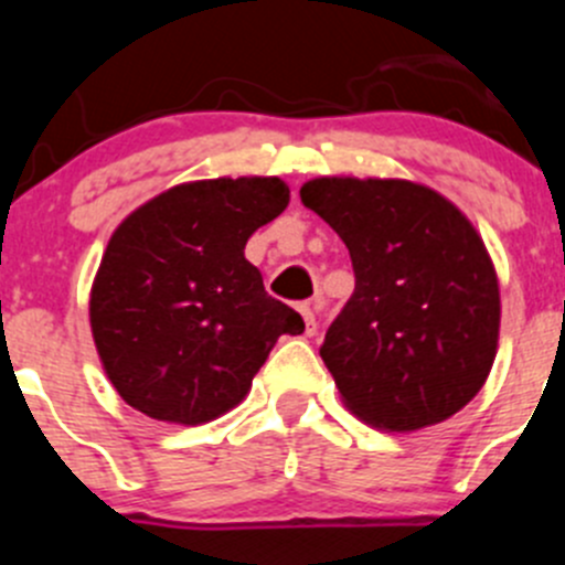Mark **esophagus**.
<instances>
[{
    "instance_id": "esophagus-1",
    "label": "esophagus",
    "mask_w": 565,
    "mask_h": 565,
    "mask_svg": "<svg viewBox=\"0 0 565 565\" xmlns=\"http://www.w3.org/2000/svg\"><path fill=\"white\" fill-rule=\"evenodd\" d=\"M300 315H303V322H306V335H315V333H317V315H315V306L303 303V306H300Z\"/></svg>"
}]
</instances>
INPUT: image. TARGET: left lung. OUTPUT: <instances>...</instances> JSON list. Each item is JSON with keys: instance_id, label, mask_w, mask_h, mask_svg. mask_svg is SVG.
<instances>
[{"instance_id": "1", "label": "left lung", "mask_w": 565, "mask_h": 565, "mask_svg": "<svg viewBox=\"0 0 565 565\" xmlns=\"http://www.w3.org/2000/svg\"><path fill=\"white\" fill-rule=\"evenodd\" d=\"M300 202L350 248L355 292L319 355L366 424L413 431L459 413L498 352L500 292L470 221L407 180L319 177Z\"/></svg>"}]
</instances>
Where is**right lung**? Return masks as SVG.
<instances>
[{
    "mask_svg": "<svg viewBox=\"0 0 565 565\" xmlns=\"http://www.w3.org/2000/svg\"><path fill=\"white\" fill-rule=\"evenodd\" d=\"M287 204L278 177H218L169 188L117 226L89 322L130 407L185 426L218 418L243 402L278 335L303 333V317L265 292L243 254Z\"/></svg>",
    "mask_w": 565,
    "mask_h": 565,
    "instance_id": "obj_1",
    "label": "right lung"
}]
</instances>
